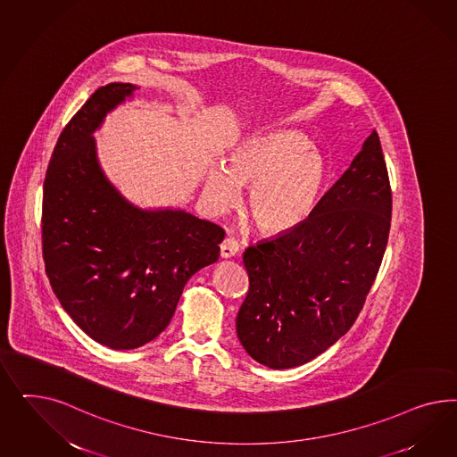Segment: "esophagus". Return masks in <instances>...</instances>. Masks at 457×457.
<instances>
[{
  "instance_id": "esophagus-1",
  "label": "esophagus",
  "mask_w": 457,
  "mask_h": 457,
  "mask_svg": "<svg viewBox=\"0 0 457 457\" xmlns=\"http://www.w3.org/2000/svg\"><path fill=\"white\" fill-rule=\"evenodd\" d=\"M221 258L222 260H228V258H233L237 254V251H239V245L236 243L235 239H231V237H226L224 241L221 243Z\"/></svg>"
}]
</instances>
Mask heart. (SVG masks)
Returning <instances> with one entry per match:
<instances>
[{
  "label": "heart",
  "mask_w": 457,
  "mask_h": 457,
  "mask_svg": "<svg viewBox=\"0 0 457 457\" xmlns=\"http://www.w3.org/2000/svg\"><path fill=\"white\" fill-rule=\"evenodd\" d=\"M325 161L293 130L256 132L241 138L226 166L211 164L204 197L222 212L239 203V187H249L248 214L266 235L291 231L310 216L325 184Z\"/></svg>",
  "instance_id": "1"
}]
</instances>
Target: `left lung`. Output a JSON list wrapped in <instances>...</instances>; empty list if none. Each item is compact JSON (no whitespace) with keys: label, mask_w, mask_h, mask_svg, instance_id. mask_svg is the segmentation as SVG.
<instances>
[{"label":"left lung","mask_w":457,"mask_h":457,"mask_svg":"<svg viewBox=\"0 0 457 457\" xmlns=\"http://www.w3.org/2000/svg\"><path fill=\"white\" fill-rule=\"evenodd\" d=\"M392 193L377 132L302 224L243 254L248 296L236 333L270 369H293L337 344L359 317L387 246Z\"/></svg>","instance_id":"obj_1"}]
</instances>
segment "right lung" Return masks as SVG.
I'll use <instances>...</instances> for the list:
<instances>
[{"mask_svg":"<svg viewBox=\"0 0 457 457\" xmlns=\"http://www.w3.org/2000/svg\"><path fill=\"white\" fill-rule=\"evenodd\" d=\"M100 87L56 142L43 184L45 270L75 325L100 345L132 350L164 332L189 278L220 258L224 231L186 209L140 208L100 166L94 134L134 98Z\"/></svg>","mask_w":457,"mask_h":457,"instance_id":"1","label":"right lung"}]
</instances>
